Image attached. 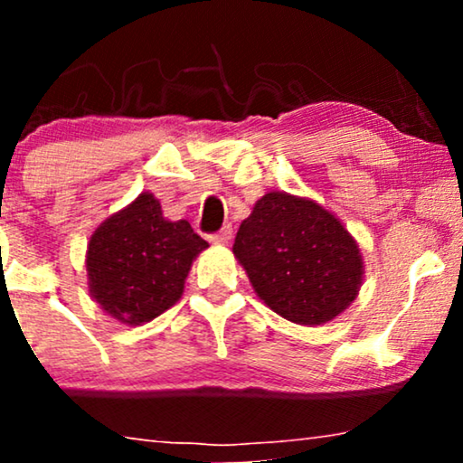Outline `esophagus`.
<instances>
[{"instance_id":"1","label":"esophagus","mask_w":463,"mask_h":463,"mask_svg":"<svg viewBox=\"0 0 463 463\" xmlns=\"http://www.w3.org/2000/svg\"><path fill=\"white\" fill-rule=\"evenodd\" d=\"M231 237H232V228L231 226H224L220 232L211 235L209 241L215 243V246H226V243L231 241Z\"/></svg>"}]
</instances>
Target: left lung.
<instances>
[{"label": "left lung", "instance_id": "8db88e82", "mask_svg": "<svg viewBox=\"0 0 463 463\" xmlns=\"http://www.w3.org/2000/svg\"><path fill=\"white\" fill-rule=\"evenodd\" d=\"M235 259L265 305L317 326L357 298L364 259L354 237L316 200L269 191L239 226Z\"/></svg>", "mask_w": 463, "mask_h": 463}]
</instances>
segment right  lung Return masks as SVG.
Instances as JSON below:
<instances>
[{
  "label": "right lung",
  "instance_id": "add662e5",
  "mask_svg": "<svg viewBox=\"0 0 463 463\" xmlns=\"http://www.w3.org/2000/svg\"><path fill=\"white\" fill-rule=\"evenodd\" d=\"M204 248L187 220L169 222L161 202L143 191L95 228L87 246L89 294L117 322H152L180 300Z\"/></svg>",
  "mask_w": 463,
  "mask_h": 463
}]
</instances>
